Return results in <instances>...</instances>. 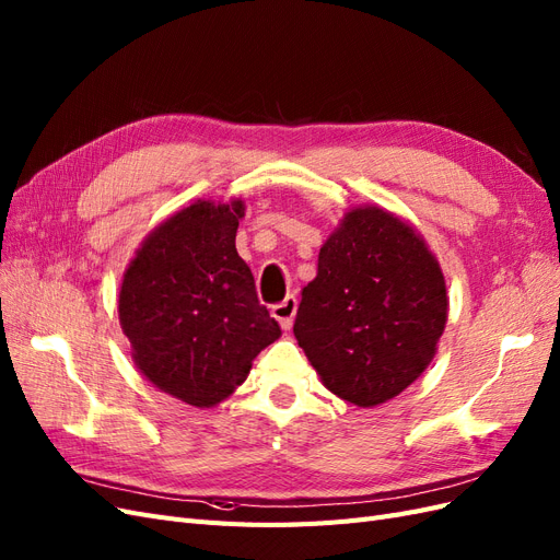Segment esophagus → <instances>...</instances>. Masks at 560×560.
I'll use <instances>...</instances> for the list:
<instances>
[{
    "mask_svg": "<svg viewBox=\"0 0 560 560\" xmlns=\"http://www.w3.org/2000/svg\"><path fill=\"white\" fill-rule=\"evenodd\" d=\"M296 308H299V301H296L294 294H290L284 301L276 303V306L270 308V315H273V317L280 322V327H282L284 331H290L292 325H294Z\"/></svg>",
    "mask_w": 560,
    "mask_h": 560,
    "instance_id": "obj_1",
    "label": "esophagus"
}]
</instances>
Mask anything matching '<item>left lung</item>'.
<instances>
[{"mask_svg": "<svg viewBox=\"0 0 560 560\" xmlns=\"http://www.w3.org/2000/svg\"><path fill=\"white\" fill-rule=\"evenodd\" d=\"M446 317L444 273L420 233L364 206L322 245L294 336L327 389L371 409L430 366Z\"/></svg>", "mask_w": 560, "mask_h": 560, "instance_id": "left-lung-1", "label": "left lung"}]
</instances>
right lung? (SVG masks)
Returning a JSON list of instances; mask_svg holds the SVG:
<instances>
[{"label":"right lung","instance_id":"right-lung-1","mask_svg":"<svg viewBox=\"0 0 560 560\" xmlns=\"http://www.w3.org/2000/svg\"><path fill=\"white\" fill-rule=\"evenodd\" d=\"M243 214V200H196L165 219L135 252L118 292L135 366L161 393L200 409L231 397L282 334L235 249Z\"/></svg>","mask_w":560,"mask_h":560}]
</instances>
